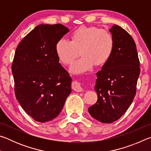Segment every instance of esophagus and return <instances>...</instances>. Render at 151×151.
<instances>
[{"mask_svg": "<svg viewBox=\"0 0 151 151\" xmlns=\"http://www.w3.org/2000/svg\"><path fill=\"white\" fill-rule=\"evenodd\" d=\"M72 88L76 92H82L83 91V88L80 83L77 81H74L72 84Z\"/></svg>", "mask_w": 151, "mask_h": 151, "instance_id": "34e87169", "label": "esophagus"}]
</instances>
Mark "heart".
<instances>
[{
    "label": "heart",
    "mask_w": 151,
    "mask_h": 151,
    "mask_svg": "<svg viewBox=\"0 0 151 151\" xmlns=\"http://www.w3.org/2000/svg\"><path fill=\"white\" fill-rule=\"evenodd\" d=\"M114 49V39L111 33L94 27H79L71 33L70 40L61 39L55 45L56 55L63 65H69L81 52L82 57L70 68L74 74L88 72L94 65H104Z\"/></svg>",
    "instance_id": "obj_1"
}]
</instances>
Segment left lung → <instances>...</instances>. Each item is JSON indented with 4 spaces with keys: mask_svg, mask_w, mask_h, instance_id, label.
Masks as SVG:
<instances>
[{
    "mask_svg": "<svg viewBox=\"0 0 151 151\" xmlns=\"http://www.w3.org/2000/svg\"><path fill=\"white\" fill-rule=\"evenodd\" d=\"M110 32L114 49L110 59L96 73L94 89L98 100L88 108L91 115L103 123H111L123 115L133 101L140 75V62L133 39L118 25Z\"/></svg>",
    "mask_w": 151,
    "mask_h": 151,
    "instance_id": "8db88e82",
    "label": "left lung"
}]
</instances>
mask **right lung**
I'll return each instance as SVG.
<instances>
[{
    "instance_id": "add662e5",
    "label": "right lung",
    "mask_w": 151,
    "mask_h": 151,
    "mask_svg": "<svg viewBox=\"0 0 151 151\" xmlns=\"http://www.w3.org/2000/svg\"><path fill=\"white\" fill-rule=\"evenodd\" d=\"M69 30L61 24H40L18 45L12 65L14 93L36 121L55 119L71 93L72 78L58 63L55 45Z\"/></svg>"
}]
</instances>
